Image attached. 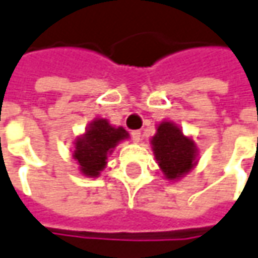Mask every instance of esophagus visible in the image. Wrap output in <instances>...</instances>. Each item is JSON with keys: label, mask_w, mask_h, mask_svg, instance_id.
Masks as SVG:
<instances>
[{"label": "esophagus", "mask_w": 258, "mask_h": 258, "mask_svg": "<svg viewBox=\"0 0 258 258\" xmlns=\"http://www.w3.org/2000/svg\"><path fill=\"white\" fill-rule=\"evenodd\" d=\"M131 137H133V141L138 144V142L141 141V131L135 130V131H133V133H131Z\"/></svg>", "instance_id": "1"}]
</instances>
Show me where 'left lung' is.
<instances>
[{
	"mask_svg": "<svg viewBox=\"0 0 258 258\" xmlns=\"http://www.w3.org/2000/svg\"><path fill=\"white\" fill-rule=\"evenodd\" d=\"M158 166L169 181H177L191 172L198 163V148L190 135L173 121L165 120L156 125L151 138Z\"/></svg>",
	"mask_w": 258,
	"mask_h": 258,
	"instance_id": "left-lung-1",
	"label": "left lung"
}]
</instances>
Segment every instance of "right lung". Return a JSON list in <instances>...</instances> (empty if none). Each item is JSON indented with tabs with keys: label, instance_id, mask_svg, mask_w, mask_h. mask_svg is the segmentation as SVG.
Instances as JSON below:
<instances>
[{
	"label": "right lung",
	"instance_id": "add662e5",
	"mask_svg": "<svg viewBox=\"0 0 258 258\" xmlns=\"http://www.w3.org/2000/svg\"><path fill=\"white\" fill-rule=\"evenodd\" d=\"M130 134L123 127H116L109 120L98 117L85 128L84 134L74 141L73 158L78 163V170L86 177H99L107 166V156Z\"/></svg>",
	"mask_w": 258,
	"mask_h": 258
}]
</instances>
